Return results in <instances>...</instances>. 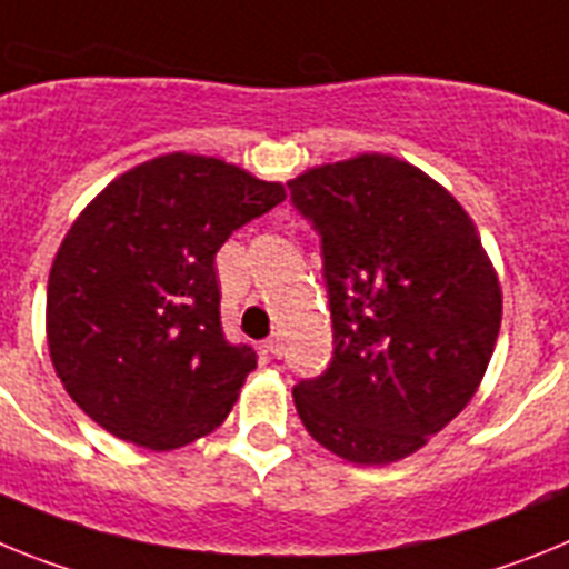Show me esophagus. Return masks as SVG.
I'll return each mask as SVG.
<instances>
[{"instance_id":"34e87169","label":"esophagus","mask_w":569,"mask_h":569,"mask_svg":"<svg viewBox=\"0 0 569 569\" xmlns=\"http://www.w3.org/2000/svg\"><path fill=\"white\" fill-rule=\"evenodd\" d=\"M263 346H266V352H269V355H274V358H278V355L283 352V343H280V338H278V335H271V338L266 340Z\"/></svg>"}]
</instances>
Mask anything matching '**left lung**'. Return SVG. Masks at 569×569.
<instances>
[{"instance_id":"left-lung-1","label":"left lung","mask_w":569,"mask_h":569,"mask_svg":"<svg viewBox=\"0 0 569 569\" xmlns=\"http://www.w3.org/2000/svg\"><path fill=\"white\" fill-rule=\"evenodd\" d=\"M320 237L335 352L295 383L315 441L355 463L412 456L481 383L501 329V286L449 191L383 154L289 182Z\"/></svg>"}]
</instances>
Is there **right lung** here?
<instances>
[{
  "mask_svg": "<svg viewBox=\"0 0 569 569\" xmlns=\"http://www.w3.org/2000/svg\"><path fill=\"white\" fill-rule=\"evenodd\" d=\"M283 197L214 157L166 154L77 217L48 278V346L88 418L154 452L226 421L257 352L226 338L214 257Z\"/></svg>",
  "mask_w": 569,
  "mask_h": 569,
  "instance_id": "1",
  "label": "right lung"
}]
</instances>
